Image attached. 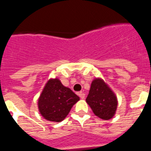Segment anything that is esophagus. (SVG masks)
Here are the masks:
<instances>
[{"label":"esophagus","mask_w":151,"mask_h":151,"mask_svg":"<svg viewBox=\"0 0 151 151\" xmlns=\"http://www.w3.org/2000/svg\"><path fill=\"white\" fill-rule=\"evenodd\" d=\"M78 96H79V97H81V98H82V99H84V98H85V94H84L83 92H82V91L78 92Z\"/></svg>","instance_id":"esophagus-1"}]
</instances>
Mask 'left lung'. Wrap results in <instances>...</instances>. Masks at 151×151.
<instances>
[{
  "label": "left lung",
  "instance_id": "1",
  "mask_svg": "<svg viewBox=\"0 0 151 151\" xmlns=\"http://www.w3.org/2000/svg\"><path fill=\"white\" fill-rule=\"evenodd\" d=\"M86 102L99 118L108 120L115 115L118 101L114 92L100 78L92 81Z\"/></svg>",
  "mask_w": 151,
  "mask_h": 151
}]
</instances>
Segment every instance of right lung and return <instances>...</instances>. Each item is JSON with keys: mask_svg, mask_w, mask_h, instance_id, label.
<instances>
[{"mask_svg": "<svg viewBox=\"0 0 151 151\" xmlns=\"http://www.w3.org/2000/svg\"><path fill=\"white\" fill-rule=\"evenodd\" d=\"M78 101L79 97L71 89L63 86L58 78H50L38 98V110L47 120L60 122L67 116L73 105Z\"/></svg>", "mask_w": 151, "mask_h": 151, "instance_id": "obj_1", "label": "right lung"}]
</instances>
